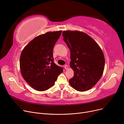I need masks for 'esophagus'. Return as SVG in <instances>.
Returning <instances> with one entry per match:
<instances>
[{
  "mask_svg": "<svg viewBox=\"0 0 124 124\" xmlns=\"http://www.w3.org/2000/svg\"><path fill=\"white\" fill-rule=\"evenodd\" d=\"M64 68L66 70H67V69H68V65H65V66H64Z\"/></svg>",
  "mask_w": 124,
  "mask_h": 124,
  "instance_id": "34e87169",
  "label": "esophagus"
}]
</instances>
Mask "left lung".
<instances>
[{
  "mask_svg": "<svg viewBox=\"0 0 124 124\" xmlns=\"http://www.w3.org/2000/svg\"><path fill=\"white\" fill-rule=\"evenodd\" d=\"M62 36L70 51V66L74 71L69 80L70 85L79 92L91 89L100 79L105 68L101 48L85 32L64 31Z\"/></svg>",
  "mask_w": 124,
  "mask_h": 124,
  "instance_id": "1",
  "label": "left lung"
}]
</instances>
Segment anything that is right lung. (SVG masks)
Here are the masks:
<instances>
[{
	"label": "right lung",
	"instance_id": "right-lung-1",
	"mask_svg": "<svg viewBox=\"0 0 124 124\" xmlns=\"http://www.w3.org/2000/svg\"><path fill=\"white\" fill-rule=\"evenodd\" d=\"M62 31L47 32L35 38L24 48L19 66L23 79L38 91H45L55 84L63 71L54 62L53 50Z\"/></svg>",
	"mask_w": 124,
	"mask_h": 124
}]
</instances>
